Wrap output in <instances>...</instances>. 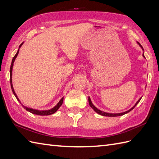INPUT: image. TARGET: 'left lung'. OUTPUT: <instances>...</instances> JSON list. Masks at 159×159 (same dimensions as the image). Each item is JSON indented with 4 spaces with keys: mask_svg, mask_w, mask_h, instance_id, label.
Wrapping results in <instances>:
<instances>
[{
    "mask_svg": "<svg viewBox=\"0 0 159 159\" xmlns=\"http://www.w3.org/2000/svg\"><path fill=\"white\" fill-rule=\"evenodd\" d=\"M138 44H139V46H140L141 48H142V49L143 50V47L141 46V45L140 44V43H137ZM143 56L145 57V56H144V54L143 53ZM141 98L139 99L138 101H137V102L135 103V105L132 107V108H130L129 110V111H125V112H121V113H108V112H103V111H100V110H99V109H98L96 108V107L94 106L93 104V103L91 102V100H90V98H89V105H90V106L91 107V108L94 110V111H95L97 113H98V114H99V115H102V116H121V115H125V114H126V113H128V112H129V111H131L132 110H133L134 108V107L137 105V103L140 102V100H141Z\"/></svg>",
    "mask_w": 159,
    "mask_h": 159,
    "instance_id": "8db88e82",
    "label": "left lung"
}]
</instances>
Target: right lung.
I'll use <instances>...</instances> for the list:
<instances>
[{"label":"right lung","mask_w":159,"mask_h":159,"mask_svg":"<svg viewBox=\"0 0 159 159\" xmlns=\"http://www.w3.org/2000/svg\"><path fill=\"white\" fill-rule=\"evenodd\" d=\"M22 43L20 45V46H19V48H20V47L22 46ZM18 53H19V49L18 50L17 53H16V54L15 55L14 57H13L12 61H11V66H10V84H11V90H12L13 93H14V95H15L16 99H17L18 100V102H20V100L18 99L17 95H16V94L15 93L14 88H13V85H12V77H11V76H12V68H13V66H14V61H15V59L16 58V57H17ZM63 99H64V98H61V99H60V101L57 103V104L56 106L53 107V108H51V109H50V110H48V111H38V110H35V109H33V108H27V107H26V106H23L22 104V107H23V108L26 110V111L30 112L31 113H32V114L38 115H49L53 114V113L56 112L57 111V110L59 109L60 107L61 106V104H62Z\"/></svg>","instance_id":"1"}]
</instances>
